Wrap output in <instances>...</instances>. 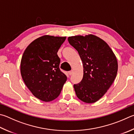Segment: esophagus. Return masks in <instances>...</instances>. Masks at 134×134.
I'll use <instances>...</instances> for the list:
<instances>
[{"instance_id": "esophagus-1", "label": "esophagus", "mask_w": 134, "mask_h": 134, "mask_svg": "<svg viewBox=\"0 0 134 134\" xmlns=\"http://www.w3.org/2000/svg\"><path fill=\"white\" fill-rule=\"evenodd\" d=\"M72 74H73V70H71V71H70L69 72V75H71Z\"/></svg>"}]
</instances>
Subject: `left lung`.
I'll list each match as a JSON object with an SVG mask.
<instances>
[{"label":"left lung","instance_id":"obj_1","mask_svg":"<svg viewBox=\"0 0 134 134\" xmlns=\"http://www.w3.org/2000/svg\"><path fill=\"white\" fill-rule=\"evenodd\" d=\"M68 41L77 50L83 65V77L74 85L77 97L86 103L102 98L117 74L118 62L105 41L93 35L71 36Z\"/></svg>","mask_w":134,"mask_h":134}]
</instances>
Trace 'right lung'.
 <instances>
[{
	"mask_svg": "<svg viewBox=\"0 0 134 134\" xmlns=\"http://www.w3.org/2000/svg\"><path fill=\"white\" fill-rule=\"evenodd\" d=\"M66 37L44 35L33 41L23 53L20 73L26 87L44 102L59 96L67 76L60 71L58 50Z\"/></svg>",
	"mask_w": 134,
	"mask_h": 134,
	"instance_id": "right-lung-1",
	"label": "right lung"
}]
</instances>
